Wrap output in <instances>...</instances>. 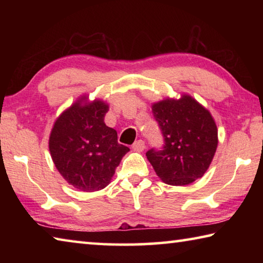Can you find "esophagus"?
I'll list each match as a JSON object with an SVG mask.
<instances>
[{
    "instance_id": "obj_1",
    "label": "esophagus",
    "mask_w": 263,
    "mask_h": 263,
    "mask_svg": "<svg viewBox=\"0 0 263 263\" xmlns=\"http://www.w3.org/2000/svg\"><path fill=\"white\" fill-rule=\"evenodd\" d=\"M132 148L133 151H136V152H142V151L145 149V142L142 140H137L135 144L132 145Z\"/></svg>"
}]
</instances>
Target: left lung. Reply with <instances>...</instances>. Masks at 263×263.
Instances as JSON below:
<instances>
[{
	"label": "left lung",
	"instance_id": "left-lung-1",
	"mask_svg": "<svg viewBox=\"0 0 263 263\" xmlns=\"http://www.w3.org/2000/svg\"><path fill=\"white\" fill-rule=\"evenodd\" d=\"M155 121L162 131L161 151L146 153L164 183L186 185L205 174L218 146V130L210 111L194 97L166 99L152 104Z\"/></svg>",
	"mask_w": 263,
	"mask_h": 263
}]
</instances>
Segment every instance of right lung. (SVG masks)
Listing matches in <instances>:
<instances>
[{
  "mask_svg": "<svg viewBox=\"0 0 263 263\" xmlns=\"http://www.w3.org/2000/svg\"><path fill=\"white\" fill-rule=\"evenodd\" d=\"M109 104L79 97L52 127L48 148L58 172L67 183L81 191L105 188L130 148L118 144L117 132L105 125Z\"/></svg>",
  "mask_w": 263,
  "mask_h": 263,
  "instance_id": "obj_1",
  "label": "right lung"
}]
</instances>
